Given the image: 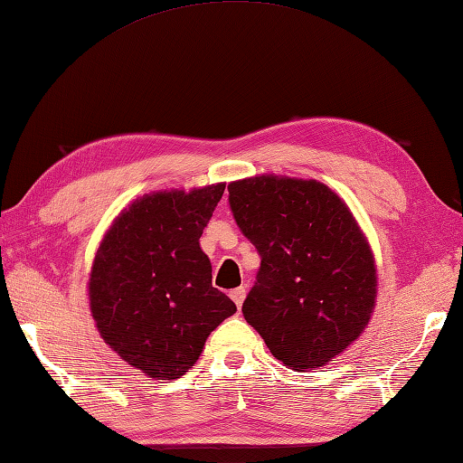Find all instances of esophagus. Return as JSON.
I'll return each mask as SVG.
<instances>
[{"instance_id": "1", "label": "esophagus", "mask_w": 463, "mask_h": 463, "mask_svg": "<svg viewBox=\"0 0 463 463\" xmlns=\"http://www.w3.org/2000/svg\"><path fill=\"white\" fill-rule=\"evenodd\" d=\"M231 298H232V302L236 304V307H242V302H244V298H246V288H236V289H232L231 292Z\"/></svg>"}]
</instances>
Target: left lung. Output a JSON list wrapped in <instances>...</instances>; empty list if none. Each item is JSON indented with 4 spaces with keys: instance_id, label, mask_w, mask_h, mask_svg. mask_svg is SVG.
Segmentation results:
<instances>
[{
    "instance_id": "1",
    "label": "left lung",
    "mask_w": 463,
    "mask_h": 463,
    "mask_svg": "<svg viewBox=\"0 0 463 463\" xmlns=\"http://www.w3.org/2000/svg\"><path fill=\"white\" fill-rule=\"evenodd\" d=\"M229 201L262 258L244 319L286 367H324L359 339L377 302L367 236L347 203L316 179L246 177L229 183Z\"/></svg>"
}]
</instances>
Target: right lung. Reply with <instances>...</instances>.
Segmentation results:
<instances>
[{
	"label": "right lung",
	"instance_id": "obj_1",
	"mask_svg": "<svg viewBox=\"0 0 463 463\" xmlns=\"http://www.w3.org/2000/svg\"><path fill=\"white\" fill-rule=\"evenodd\" d=\"M224 183L154 191L110 224L92 260L90 314L106 345L149 379L174 381L197 363L236 306L213 288L199 239Z\"/></svg>",
	"mask_w": 463,
	"mask_h": 463
}]
</instances>
